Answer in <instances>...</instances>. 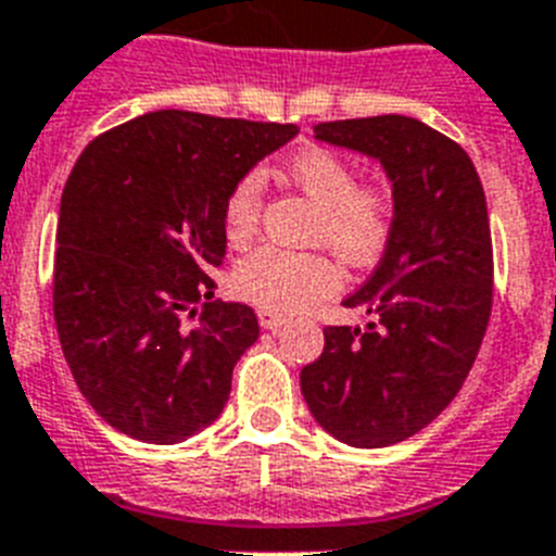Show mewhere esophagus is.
<instances>
[{
	"label": "esophagus",
	"instance_id": "esophagus-1",
	"mask_svg": "<svg viewBox=\"0 0 556 556\" xmlns=\"http://www.w3.org/2000/svg\"><path fill=\"white\" fill-rule=\"evenodd\" d=\"M256 319H260V325H263L265 330H277L282 328L288 321L286 314H277V311H268V307H263V311H256Z\"/></svg>",
	"mask_w": 556,
	"mask_h": 556
}]
</instances>
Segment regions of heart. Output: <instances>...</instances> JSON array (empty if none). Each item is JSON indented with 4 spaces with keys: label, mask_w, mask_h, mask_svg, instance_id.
<instances>
[{
    "label": "heart",
    "mask_w": 556,
    "mask_h": 556,
    "mask_svg": "<svg viewBox=\"0 0 556 556\" xmlns=\"http://www.w3.org/2000/svg\"><path fill=\"white\" fill-rule=\"evenodd\" d=\"M282 180L316 206L311 242L330 245L348 265H370L393 235V198L381 186H362L356 169L330 149L307 147L288 157ZM263 208V177L242 175L223 206L226 237L245 245ZM339 288V268L321 251L256 249L235 265V291L268 311H305Z\"/></svg>",
    "instance_id": "heart-1"
}]
</instances>
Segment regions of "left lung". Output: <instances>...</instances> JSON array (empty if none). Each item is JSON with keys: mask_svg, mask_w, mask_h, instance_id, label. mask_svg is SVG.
Masks as SVG:
<instances>
[{"mask_svg": "<svg viewBox=\"0 0 556 556\" xmlns=\"http://www.w3.org/2000/svg\"><path fill=\"white\" fill-rule=\"evenodd\" d=\"M316 141L353 149L393 184V235L344 307L367 328L330 325L302 367L307 409L325 432L379 450L421 432L458 395L492 314V231L464 149L407 115L316 124Z\"/></svg>", "mask_w": 556, "mask_h": 556, "instance_id": "obj_1", "label": "left lung"}]
</instances>
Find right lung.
<instances>
[{
    "label": "right lung",
    "mask_w": 556,
    "mask_h": 556,
    "mask_svg": "<svg viewBox=\"0 0 556 556\" xmlns=\"http://www.w3.org/2000/svg\"><path fill=\"white\" fill-rule=\"evenodd\" d=\"M293 124L157 110L87 143L62 191L53 316L90 407L143 444L217 421L231 370L260 336L249 305L204 302L226 256L231 186L286 147Z\"/></svg>",
    "instance_id": "1"
}]
</instances>
